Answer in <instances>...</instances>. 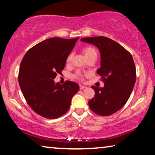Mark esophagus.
Masks as SVG:
<instances>
[{
	"label": "esophagus",
	"mask_w": 155,
	"mask_h": 155,
	"mask_svg": "<svg viewBox=\"0 0 155 155\" xmlns=\"http://www.w3.org/2000/svg\"><path fill=\"white\" fill-rule=\"evenodd\" d=\"M79 87H80V90H83V89L86 88V86H84L83 85H80Z\"/></svg>",
	"instance_id": "1"
}]
</instances>
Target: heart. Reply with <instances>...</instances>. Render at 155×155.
<instances>
[{
  "label": "heart",
  "instance_id": "b5f03b06",
  "mask_svg": "<svg viewBox=\"0 0 155 155\" xmlns=\"http://www.w3.org/2000/svg\"><path fill=\"white\" fill-rule=\"evenodd\" d=\"M83 52L84 54H85L86 58L88 57L89 56L92 55V54H97L96 50L94 48H92V47H90V46L85 47V48L83 49ZM72 58V54H69L67 58V63H70V61H71ZM74 77L78 78V79L82 80L83 79V74L80 72H77V74L74 75Z\"/></svg>",
  "mask_w": 155,
  "mask_h": 155
}]
</instances>
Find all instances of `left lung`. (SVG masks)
I'll list each match as a JSON object with an SVG mask.
<instances>
[{"instance_id": "left-lung-1", "label": "left lung", "mask_w": 155, "mask_h": 155, "mask_svg": "<svg viewBox=\"0 0 155 155\" xmlns=\"http://www.w3.org/2000/svg\"><path fill=\"white\" fill-rule=\"evenodd\" d=\"M81 41L96 46L101 53V68L97 70L104 81L103 87L91 86L95 96L88 102L96 114H114L127 103L136 81L133 57L116 41L103 36L84 38Z\"/></svg>"}]
</instances>
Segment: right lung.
Wrapping results in <instances>:
<instances>
[{
    "instance_id": "obj_1",
    "label": "right lung",
    "mask_w": 155,
    "mask_h": 155,
    "mask_svg": "<svg viewBox=\"0 0 155 155\" xmlns=\"http://www.w3.org/2000/svg\"><path fill=\"white\" fill-rule=\"evenodd\" d=\"M79 38H52L28 50L21 61L18 82L28 105L36 114L48 119L61 116L69 109L79 85L72 81L54 82L61 74L68 55Z\"/></svg>"
}]
</instances>
